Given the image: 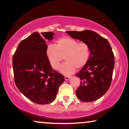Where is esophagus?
I'll return each mask as SVG.
<instances>
[{"mask_svg":"<svg viewBox=\"0 0 129 129\" xmlns=\"http://www.w3.org/2000/svg\"><path fill=\"white\" fill-rule=\"evenodd\" d=\"M70 77H71L70 76H65L64 79H65V80H69L70 79Z\"/></svg>","mask_w":129,"mask_h":129,"instance_id":"obj_1","label":"esophagus"}]
</instances>
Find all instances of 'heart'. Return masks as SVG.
Segmentation results:
<instances>
[{"label":"heart","mask_w":129,"mask_h":129,"mask_svg":"<svg viewBox=\"0 0 129 129\" xmlns=\"http://www.w3.org/2000/svg\"><path fill=\"white\" fill-rule=\"evenodd\" d=\"M46 54L51 66L58 70L64 57L66 62L61 65V73L71 75L76 68L80 69L87 64L90 56V48L87 43H79L70 38H61L56 41L55 46L49 45L46 49Z\"/></svg>","instance_id":"heart-1"}]
</instances>
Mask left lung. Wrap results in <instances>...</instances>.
<instances>
[{
	"label": "left lung",
	"mask_w": 129,
	"mask_h": 129,
	"mask_svg": "<svg viewBox=\"0 0 129 129\" xmlns=\"http://www.w3.org/2000/svg\"><path fill=\"white\" fill-rule=\"evenodd\" d=\"M72 38L87 43L90 48L89 60L76 75L80 84L76 96L81 101L93 102L103 96L110 87L114 67V56L106 39L90 30L66 31Z\"/></svg>",
	"instance_id": "obj_1"
}]
</instances>
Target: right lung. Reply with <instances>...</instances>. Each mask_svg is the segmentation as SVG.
<instances>
[{
    "mask_svg": "<svg viewBox=\"0 0 129 129\" xmlns=\"http://www.w3.org/2000/svg\"><path fill=\"white\" fill-rule=\"evenodd\" d=\"M34 32L23 40L13 56L15 82L21 93L39 105L52 103L64 76L52 69L46 54L45 40L53 39L54 33Z\"/></svg>",
    "mask_w": 129,
    "mask_h": 129,
    "instance_id": "add662e5",
    "label": "right lung"
}]
</instances>
